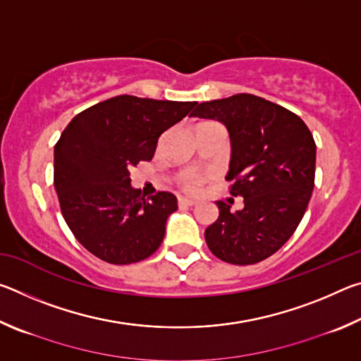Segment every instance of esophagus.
Returning <instances> with one entry per match:
<instances>
[{
  "label": "esophagus",
  "mask_w": 361,
  "mask_h": 361,
  "mask_svg": "<svg viewBox=\"0 0 361 361\" xmlns=\"http://www.w3.org/2000/svg\"><path fill=\"white\" fill-rule=\"evenodd\" d=\"M195 204V200H192V199H188V197H178V205L180 207H194Z\"/></svg>",
  "instance_id": "34e87169"
}]
</instances>
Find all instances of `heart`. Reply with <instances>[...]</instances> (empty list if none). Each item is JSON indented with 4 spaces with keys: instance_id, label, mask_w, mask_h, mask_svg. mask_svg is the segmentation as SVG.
Instances as JSON below:
<instances>
[{
    "instance_id": "heart-1",
    "label": "heart",
    "mask_w": 361,
    "mask_h": 361,
    "mask_svg": "<svg viewBox=\"0 0 361 361\" xmlns=\"http://www.w3.org/2000/svg\"><path fill=\"white\" fill-rule=\"evenodd\" d=\"M204 181V176L202 175H188L183 178V186L189 191H195L200 186V183Z\"/></svg>"
}]
</instances>
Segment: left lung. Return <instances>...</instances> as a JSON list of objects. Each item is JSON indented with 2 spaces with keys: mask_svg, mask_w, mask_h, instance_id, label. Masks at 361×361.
<instances>
[{
  "mask_svg": "<svg viewBox=\"0 0 361 361\" xmlns=\"http://www.w3.org/2000/svg\"><path fill=\"white\" fill-rule=\"evenodd\" d=\"M192 118L221 122L231 138L226 180L243 209L218 200L205 229L210 252L231 264H255L290 239L307 209L315 180V142L304 121L252 94L199 103Z\"/></svg>",
  "mask_w": 361,
  "mask_h": 361,
  "instance_id": "8db88e82",
  "label": "left lung"
}]
</instances>
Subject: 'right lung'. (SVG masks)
<instances>
[{
    "instance_id": "1",
    "label": "right lung",
    "mask_w": 361,
    "mask_h": 361,
    "mask_svg": "<svg viewBox=\"0 0 361 361\" xmlns=\"http://www.w3.org/2000/svg\"><path fill=\"white\" fill-rule=\"evenodd\" d=\"M197 102L119 95L71 119L54 148V186L66 224L81 245L111 264L143 261L161 247L172 192L146 199L130 169L151 161L159 137Z\"/></svg>"
}]
</instances>
